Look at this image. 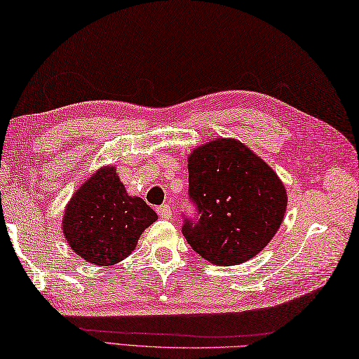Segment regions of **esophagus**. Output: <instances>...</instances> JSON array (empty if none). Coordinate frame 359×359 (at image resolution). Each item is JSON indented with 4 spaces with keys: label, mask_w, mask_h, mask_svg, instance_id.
I'll return each mask as SVG.
<instances>
[{
    "label": "esophagus",
    "mask_w": 359,
    "mask_h": 359,
    "mask_svg": "<svg viewBox=\"0 0 359 359\" xmlns=\"http://www.w3.org/2000/svg\"><path fill=\"white\" fill-rule=\"evenodd\" d=\"M157 213L160 215L161 218L169 219V218H171V215H172V208H171V205H168V204H163V205L157 207Z\"/></svg>",
    "instance_id": "1"
}]
</instances>
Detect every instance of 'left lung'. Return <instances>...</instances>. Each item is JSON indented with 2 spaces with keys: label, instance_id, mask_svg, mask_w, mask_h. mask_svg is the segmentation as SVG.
<instances>
[{
  "label": "left lung",
  "instance_id": "8db88e82",
  "mask_svg": "<svg viewBox=\"0 0 359 359\" xmlns=\"http://www.w3.org/2000/svg\"><path fill=\"white\" fill-rule=\"evenodd\" d=\"M188 198L196 215H182V233L217 265L242 264L262 251L287 207L275 171L233 140L212 141L191 154Z\"/></svg>",
  "mask_w": 359,
  "mask_h": 359
}]
</instances>
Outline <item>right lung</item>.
<instances>
[{
  "instance_id": "right-lung-1",
  "label": "right lung",
  "mask_w": 359,
  "mask_h": 359,
  "mask_svg": "<svg viewBox=\"0 0 359 359\" xmlns=\"http://www.w3.org/2000/svg\"><path fill=\"white\" fill-rule=\"evenodd\" d=\"M155 219L144 201L128 196L111 166L78 188L64 212L62 232L78 256L108 266L126 259Z\"/></svg>"
}]
</instances>
